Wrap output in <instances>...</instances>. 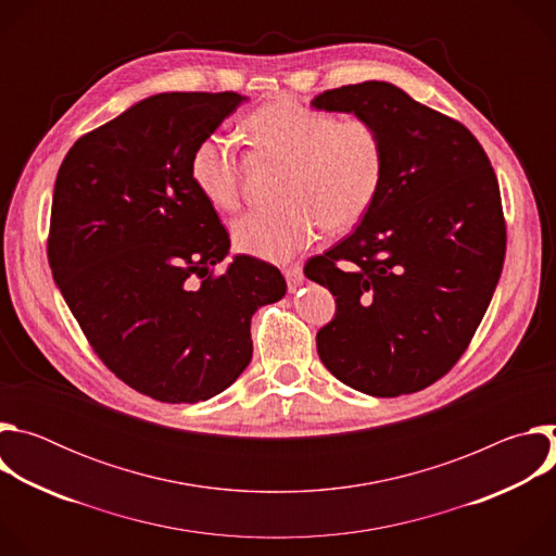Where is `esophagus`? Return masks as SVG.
<instances>
[{
    "label": "esophagus",
    "instance_id": "34e87169",
    "mask_svg": "<svg viewBox=\"0 0 556 556\" xmlns=\"http://www.w3.org/2000/svg\"><path fill=\"white\" fill-rule=\"evenodd\" d=\"M283 277H286V281H288V286H290L292 290L303 283V270H301L299 264H294V266H290V268H283Z\"/></svg>",
    "mask_w": 556,
    "mask_h": 556
}]
</instances>
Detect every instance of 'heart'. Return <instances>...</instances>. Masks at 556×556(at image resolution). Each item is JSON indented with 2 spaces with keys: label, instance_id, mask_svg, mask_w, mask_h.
<instances>
[{
  "label": "heart",
  "instance_id": "heart-1",
  "mask_svg": "<svg viewBox=\"0 0 556 556\" xmlns=\"http://www.w3.org/2000/svg\"><path fill=\"white\" fill-rule=\"evenodd\" d=\"M244 138L255 155L286 165L279 182L283 204L251 211L230 226L235 249L266 262H286L309 247L321 228L343 232L374 206L384 180V142L365 118L316 112L279 99L244 121ZM242 155L232 140L202 138L189 163L198 193L217 211H235L242 200Z\"/></svg>",
  "mask_w": 556,
  "mask_h": 556
}]
</instances>
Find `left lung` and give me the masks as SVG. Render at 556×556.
<instances>
[{"instance_id":"8db88e82","label":"left lung","mask_w":556,"mask_h":556,"mask_svg":"<svg viewBox=\"0 0 556 556\" xmlns=\"http://www.w3.org/2000/svg\"><path fill=\"white\" fill-rule=\"evenodd\" d=\"M312 108L365 118L384 142L374 206L305 264V277L337 296L316 352L356 391H420L464 354L497 288L506 224L495 172L462 123L391 84L328 90Z\"/></svg>"}]
</instances>
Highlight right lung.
I'll return each mask as SVG.
<instances>
[{"label": "right lung", "mask_w": 556, "mask_h": 556, "mask_svg": "<svg viewBox=\"0 0 556 556\" xmlns=\"http://www.w3.org/2000/svg\"><path fill=\"white\" fill-rule=\"evenodd\" d=\"M247 101L153 94L78 138L56 174L48 262L99 358L161 403L208 401L253 358L251 319L286 294L279 268L235 255L189 176L195 144Z\"/></svg>", "instance_id": "1"}]
</instances>
